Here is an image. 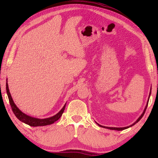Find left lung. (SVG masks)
<instances>
[{"label": "left lung", "mask_w": 158, "mask_h": 158, "mask_svg": "<svg viewBox=\"0 0 158 158\" xmlns=\"http://www.w3.org/2000/svg\"><path fill=\"white\" fill-rule=\"evenodd\" d=\"M151 93H152V88H151V89H150V92H149V98H148V100H147V105H146V106H145V109H144L143 112V113L141 114V115H140V116L139 117L138 119H137V120L136 121V122H135V123H133L132 124V125H130V126H126V127H106V126H103L100 125V124H98V123H96L98 124V125L100 127H105V128H107V129H109V130H118V131H120V130H125V129L128 128V127H132V126H134V125H135V124H136V123H138V122H139V121L140 120V119H141L142 117H143V116L144 115V114H145V110H146V109H147V105H148V102H149V100L150 96H151Z\"/></svg>", "instance_id": "8db88e82"}]
</instances>
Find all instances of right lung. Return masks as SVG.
Masks as SVG:
<instances>
[{"instance_id": "add662e5", "label": "right lung", "mask_w": 158, "mask_h": 158, "mask_svg": "<svg viewBox=\"0 0 158 158\" xmlns=\"http://www.w3.org/2000/svg\"><path fill=\"white\" fill-rule=\"evenodd\" d=\"M6 94H7V96L9 98L10 105H11L13 112L15 114V115L16 116L17 118L24 123L28 124V125L33 126V127L43 126L50 125V124L53 123L61 117L66 105V103H65V105H64L62 109L60 110V111L56 114V115H53L52 117H48V118H45V119L36 118V117L29 116L28 115H26V114L23 113L22 111H21V110L19 109L18 107L15 105V104L14 103V102H13L11 95L9 92V86L7 83V79H6Z\"/></svg>"}]
</instances>
